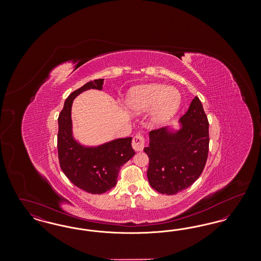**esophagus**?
<instances>
[{
	"instance_id": "34e87169",
	"label": "esophagus",
	"mask_w": 261,
	"mask_h": 261,
	"mask_svg": "<svg viewBox=\"0 0 261 261\" xmlns=\"http://www.w3.org/2000/svg\"><path fill=\"white\" fill-rule=\"evenodd\" d=\"M132 147L136 151L143 150L144 147H145V139H144V137L142 136V135H136V136L134 137L133 141H132Z\"/></svg>"
}]
</instances>
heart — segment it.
Here are the masks:
<instances>
[{
  "label": "heart",
  "instance_id": "obj_1",
  "mask_svg": "<svg viewBox=\"0 0 261 261\" xmlns=\"http://www.w3.org/2000/svg\"><path fill=\"white\" fill-rule=\"evenodd\" d=\"M127 111L142 114L153 109L151 124L162 126L168 123L181 106V95L173 88L162 84H149L132 88L125 100Z\"/></svg>",
  "mask_w": 261,
  "mask_h": 261
}]
</instances>
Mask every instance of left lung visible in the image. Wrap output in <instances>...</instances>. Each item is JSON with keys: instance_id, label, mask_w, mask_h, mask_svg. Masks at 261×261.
Returning a JSON list of instances; mask_svg holds the SVG:
<instances>
[{"instance_id": "1", "label": "left lung", "mask_w": 261, "mask_h": 261, "mask_svg": "<svg viewBox=\"0 0 261 261\" xmlns=\"http://www.w3.org/2000/svg\"><path fill=\"white\" fill-rule=\"evenodd\" d=\"M180 127L149 132L148 180L163 195H175L191 186L202 172L208 154V120L198 97L179 120Z\"/></svg>"}]
</instances>
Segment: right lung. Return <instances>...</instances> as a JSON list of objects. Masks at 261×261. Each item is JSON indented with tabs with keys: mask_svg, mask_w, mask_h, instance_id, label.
I'll use <instances>...</instances> for the list:
<instances>
[{
	"mask_svg": "<svg viewBox=\"0 0 261 261\" xmlns=\"http://www.w3.org/2000/svg\"><path fill=\"white\" fill-rule=\"evenodd\" d=\"M102 84L103 79H97L72 92L65 99L58 119V152L61 168L75 186L91 194H102L115 186L121 166L135 154L131 146V137L114 139L95 147L84 146L73 137V99L90 89L100 91Z\"/></svg>",
	"mask_w": 261,
	"mask_h": 261,
	"instance_id": "right-lung-1",
	"label": "right lung"
}]
</instances>
